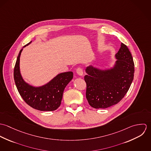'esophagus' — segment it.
<instances>
[{"mask_svg": "<svg viewBox=\"0 0 151 151\" xmlns=\"http://www.w3.org/2000/svg\"><path fill=\"white\" fill-rule=\"evenodd\" d=\"M76 72L79 76H81L83 75V70L81 67H78L76 70Z\"/></svg>", "mask_w": 151, "mask_h": 151, "instance_id": "34e87169", "label": "esophagus"}]
</instances>
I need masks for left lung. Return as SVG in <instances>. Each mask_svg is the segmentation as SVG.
<instances>
[{"instance_id": "1", "label": "left lung", "mask_w": 151, "mask_h": 151, "mask_svg": "<svg viewBox=\"0 0 151 151\" xmlns=\"http://www.w3.org/2000/svg\"><path fill=\"white\" fill-rule=\"evenodd\" d=\"M114 67L105 70L92 65L86 67L84 77L86 98L89 105L105 109L118 104L125 96L134 79V63L131 53L124 44L115 55Z\"/></svg>"}]
</instances>
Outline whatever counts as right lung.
<instances>
[{"instance_id": "right-lung-1", "label": "right lung", "mask_w": 151, "mask_h": 151, "mask_svg": "<svg viewBox=\"0 0 151 151\" xmlns=\"http://www.w3.org/2000/svg\"><path fill=\"white\" fill-rule=\"evenodd\" d=\"M22 50V49L20 51L14 68V79L20 95L26 104L35 109L40 111L56 110L61 104L65 87L72 80L73 73H60L43 86H31L24 81L20 74L19 65Z\"/></svg>"}]
</instances>
